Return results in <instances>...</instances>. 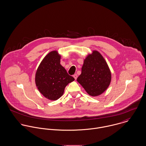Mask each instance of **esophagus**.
Here are the masks:
<instances>
[{"label":"esophagus","mask_w":146,"mask_h":146,"mask_svg":"<svg viewBox=\"0 0 146 146\" xmlns=\"http://www.w3.org/2000/svg\"><path fill=\"white\" fill-rule=\"evenodd\" d=\"M73 77L74 78V79L76 80V79H77V78H78V75H77V74H74V75H73Z\"/></svg>","instance_id":"1"}]
</instances>
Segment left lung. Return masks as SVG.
Wrapping results in <instances>:
<instances>
[{"label":"left lung","instance_id":"8db88e82","mask_svg":"<svg viewBox=\"0 0 146 146\" xmlns=\"http://www.w3.org/2000/svg\"><path fill=\"white\" fill-rule=\"evenodd\" d=\"M111 80V74L106 61L99 52L93 50L84 61L78 82L88 94L95 97L104 92Z\"/></svg>","mask_w":146,"mask_h":146}]
</instances>
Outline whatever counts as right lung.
I'll use <instances>...</instances> for the list:
<instances>
[{
    "label": "right lung",
    "mask_w": 146,
    "mask_h": 146,
    "mask_svg": "<svg viewBox=\"0 0 146 146\" xmlns=\"http://www.w3.org/2000/svg\"><path fill=\"white\" fill-rule=\"evenodd\" d=\"M61 57L57 50L49 52L40 63L35 74V84L39 91L52 101L59 99L67 84L75 80L60 64Z\"/></svg>",
    "instance_id": "1"
}]
</instances>
